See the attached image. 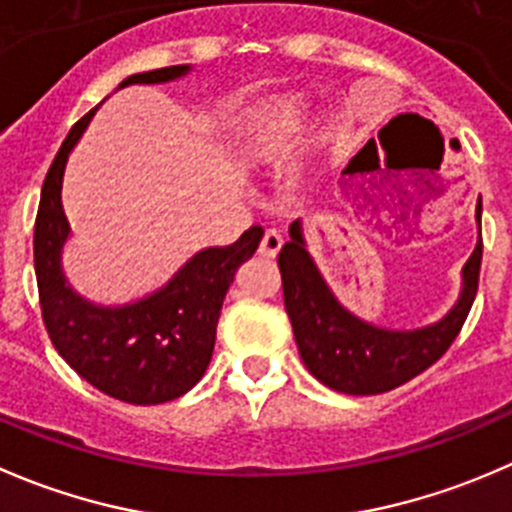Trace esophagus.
I'll list each match as a JSON object with an SVG mask.
<instances>
[{"label": "esophagus", "mask_w": 512, "mask_h": 512, "mask_svg": "<svg viewBox=\"0 0 512 512\" xmlns=\"http://www.w3.org/2000/svg\"><path fill=\"white\" fill-rule=\"evenodd\" d=\"M282 250V235L277 230H267L265 237L260 242V255L262 257H277V252Z\"/></svg>", "instance_id": "esophagus-1"}]
</instances>
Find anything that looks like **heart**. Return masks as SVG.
Here are the masks:
<instances>
[{"instance_id":"heart-1","label":"heart","mask_w":512,"mask_h":512,"mask_svg":"<svg viewBox=\"0 0 512 512\" xmlns=\"http://www.w3.org/2000/svg\"><path fill=\"white\" fill-rule=\"evenodd\" d=\"M305 97L277 94L245 114L237 132V147L247 160L270 162L285 152L305 119Z\"/></svg>"}]
</instances>
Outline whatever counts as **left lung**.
Masks as SVG:
<instances>
[{
  "mask_svg": "<svg viewBox=\"0 0 512 512\" xmlns=\"http://www.w3.org/2000/svg\"><path fill=\"white\" fill-rule=\"evenodd\" d=\"M480 217L483 202L478 197V245L460 272L458 300L440 320L413 330L380 327L347 310L307 250L302 220L292 222L290 240L280 250L277 265L282 272L285 310L307 370L337 393L377 395L413 380L440 360L450 342L458 337L478 292L483 260Z\"/></svg>",
  "mask_w": 512,
  "mask_h": 512,
  "instance_id": "1",
  "label": "left lung"
}]
</instances>
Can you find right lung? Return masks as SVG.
I'll list each match as a JSON object with an SVG mask.
<instances>
[{
	"instance_id": "right-lung-1",
	"label": "right lung",
	"mask_w": 512,
	"mask_h": 512,
	"mask_svg": "<svg viewBox=\"0 0 512 512\" xmlns=\"http://www.w3.org/2000/svg\"><path fill=\"white\" fill-rule=\"evenodd\" d=\"M190 64L132 74L119 84H167L187 77ZM94 112L84 114L59 147L42 185L34 225V272L49 337L77 375L104 395L132 405H160L192 390L215 350L217 320L242 262L255 255L262 227H250L227 247L195 252L157 290L122 305L92 302L64 272V245L72 237L62 207V182L74 145Z\"/></svg>"
}]
</instances>
